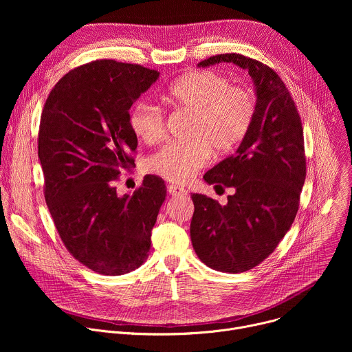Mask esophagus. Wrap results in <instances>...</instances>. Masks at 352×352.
Masks as SVG:
<instances>
[{
    "label": "esophagus",
    "instance_id": "obj_1",
    "mask_svg": "<svg viewBox=\"0 0 352 352\" xmlns=\"http://www.w3.org/2000/svg\"><path fill=\"white\" fill-rule=\"evenodd\" d=\"M167 190L171 196H184V195H186V190L182 186H178V185H168Z\"/></svg>",
    "mask_w": 352,
    "mask_h": 352
}]
</instances>
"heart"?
Segmentation results:
<instances>
[{
    "instance_id": "obj_1",
    "label": "heart",
    "mask_w": 352,
    "mask_h": 352,
    "mask_svg": "<svg viewBox=\"0 0 352 352\" xmlns=\"http://www.w3.org/2000/svg\"><path fill=\"white\" fill-rule=\"evenodd\" d=\"M166 102L192 114L186 143H171L150 160V170L174 184L190 181L204 168L210 150L216 156L231 153L245 139L256 116L255 93L214 71H192L175 79L164 93ZM133 133L147 144L164 138L166 121L160 109L139 103L129 118Z\"/></svg>"
}]
</instances>
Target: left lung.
<instances>
[{"label": "left lung", "instance_id": "1", "mask_svg": "<svg viewBox=\"0 0 352 352\" xmlns=\"http://www.w3.org/2000/svg\"><path fill=\"white\" fill-rule=\"evenodd\" d=\"M232 63L256 87V116L236 153L205 174L216 188H234L219 205L193 193L190 241L197 258L223 273H242L262 263L289 230L307 177L304 129L294 98L266 64L242 54H219L199 63Z\"/></svg>", "mask_w": 352, "mask_h": 352}]
</instances>
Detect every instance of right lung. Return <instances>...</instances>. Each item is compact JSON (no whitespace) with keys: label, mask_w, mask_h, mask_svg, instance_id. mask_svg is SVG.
I'll return each mask as SVG.
<instances>
[{"label":"right lung","mask_w":352,"mask_h":352,"mask_svg":"<svg viewBox=\"0 0 352 352\" xmlns=\"http://www.w3.org/2000/svg\"><path fill=\"white\" fill-rule=\"evenodd\" d=\"M159 75L138 64L91 61L57 82L41 113L37 153L47 208L68 252L98 274H125L147 259L167 196L157 175H146L132 195L118 196L116 188L121 171L135 166L129 109Z\"/></svg>","instance_id":"obj_1"}]
</instances>
